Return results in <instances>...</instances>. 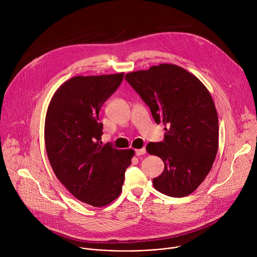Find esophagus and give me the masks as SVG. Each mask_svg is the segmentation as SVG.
I'll return each mask as SVG.
<instances>
[{
  "label": "esophagus",
  "mask_w": 257,
  "mask_h": 257,
  "mask_svg": "<svg viewBox=\"0 0 257 257\" xmlns=\"http://www.w3.org/2000/svg\"><path fill=\"white\" fill-rule=\"evenodd\" d=\"M145 153H146V151H145V149L143 148V149H140V150H136V156H143V155H145Z\"/></svg>",
  "instance_id": "esophagus-1"
}]
</instances>
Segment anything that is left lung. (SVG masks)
Here are the masks:
<instances>
[{"label":"left lung","instance_id":"1","mask_svg":"<svg viewBox=\"0 0 257 257\" xmlns=\"http://www.w3.org/2000/svg\"><path fill=\"white\" fill-rule=\"evenodd\" d=\"M126 80L165 126V140L146 151L165 164L154 187L172 197L194 192L211 170L218 149V119L213 99L192 73L174 64L127 73Z\"/></svg>","mask_w":257,"mask_h":257}]
</instances>
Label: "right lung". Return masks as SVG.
Wrapping results in <instances>:
<instances>
[{
  "label": "right lung",
  "mask_w": 257,
  "mask_h": 257,
  "mask_svg": "<svg viewBox=\"0 0 257 257\" xmlns=\"http://www.w3.org/2000/svg\"><path fill=\"white\" fill-rule=\"evenodd\" d=\"M123 77L124 72L72 77L56 90L46 115V151L54 173L73 196L94 207L119 197L135 155L100 141L99 108Z\"/></svg>",
  "instance_id": "1"
}]
</instances>
